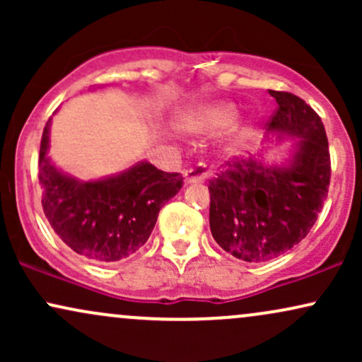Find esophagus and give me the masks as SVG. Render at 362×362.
<instances>
[{"label": "esophagus", "instance_id": "obj_1", "mask_svg": "<svg viewBox=\"0 0 362 362\" xmlns=\"http://www.w3.org/2000/svg\"><path fill=\"white\" fill-rule=\"evenodd\" d=\"M207 175H209V168H207V165L199 163L195 165L194 168H189L184 173L185 184H201V182L206 180Z\"/></svg>", "mask_w": 362, "mask_h": 362}]
</instances>
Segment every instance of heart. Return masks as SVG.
I'll return each instance as SVG.
<instances>
[{"instance_id": "heart-1", "label": "heart", "mask_w": 362, "mask_h": 362, "mask_svg": "<svg viewBox=\"0 0 362 362\" xmlns=\"http://www.w3.org/2000/svg\"><path fill=\"white\" fill-rule=\"evenodd\" d=\"M240 117V109L235 103L221 102L213 103V105L199 107L189 114H185L184 126L189 131L197 132V134H219V132L228 131ZM253 131L252 120H245L240 127V139L248 138Z\"/></svg>"}]
</instances>
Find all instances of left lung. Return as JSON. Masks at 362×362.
Instances as JSON below:
<instances>
[{"label":"left lung","instance_id":"left-lung-1","mask_svg":"<svg viewBox=\"0 0 362 362\" xmlns=\"http://www.w3.org/2000/svg\"><path fill=\"white\" fill-rule=\"evenodd\" d=\"M269 93L277 109L267 132L298 139L284 163L233 158L209 182V226L216 243L236 259L262 264L310 233L330 185V153L322 119L296 95Z\"/></svg>","mask_w":362,"mask_h":362}]
</instances>
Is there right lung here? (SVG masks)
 <instances>
[{
    "instance_id": "obj_1",
    "label": "right lung",
    "mask_w": 362,
    "mask_h": 362,
    "mask_svg": "<svg viewBox=\"0 0 362 362\" xmlns=\"http://www.w3.org/2000/svg\"><path fill=\"white\" fill-rule=\"evenodd\" d=\"M51 119L40 141L39 184L52 230L91 262L110 264L132 255L148 242L158 213L182 189L184 177L139 161L117 175L78 180L47 156Z\"/></svg>"
}]
</instances>
